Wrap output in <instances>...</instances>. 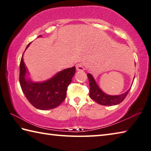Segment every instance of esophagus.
<instances>
[{
	"instance_id": "obj_1",
	"label": "esophagus",
	"mask_w": 151,
	"mask_h": 151,
	"mask_svg": "<svg viewBox=\"0 0 151 151\" xmlns=\"http://www.w3.org/2000/svg\"><path fill=\"white\" fill-rule=\"evenodd\" d=\"M76 70L79 71L84 70V67L81 63H77V64L76 65Z\"/></svg>"
}]
</instances>
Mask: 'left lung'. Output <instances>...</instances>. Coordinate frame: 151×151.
I'll use <instances>...</instances> for the list:
<instances>
[{"instance_id":"1","label":"left lung","mask_w":151,"mask_h":151,"mask_svg":"<svg viewBox=\"0 0 151 151\" xmlns=\"http://www.w3.org/2000/svg\"><path fill=\"white\" fill-rule=\"evenodd\" d=\"M88 77L89 82V97L94 100L95 101L98 103L99 104L105 106H112L119 104L122 102L126 96H127L130 89L127 91L125 93L118 96H109L105 93L97 85L96 81L90 73H88Z\"/></svg>"}]
</instances>
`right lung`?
<instances>
[{
  "label": "right lung",
  "mask_w": 151,
  "mask_h": 151,
  "mask_svg": "<svg viewBox=\"0 0 151 151\" xmlns=\"http://www.w3.org/2000/svg\"><path fill=\"white\" fill-rule=\"evenodd\" d=\"M22 57L23 55L20 63L19 81L26 99L38 109L48 110L59 106L66 97L68 87L76 72L75 66L60 71L48 80L35 83L26 78L27 70Z\"/></svg>",
  "instance_id": "1"
}]
</instances>
